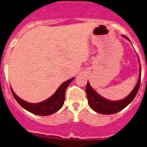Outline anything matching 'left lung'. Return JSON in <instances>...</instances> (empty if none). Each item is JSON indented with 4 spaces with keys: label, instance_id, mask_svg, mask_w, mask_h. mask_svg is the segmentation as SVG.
I'll list each match as a JSON object with an SVG mask.
<instances>
[{
    "label": "left lung",
    "instance_id": "left-lung-1",
    "mask_svg": "<svg viewBox=\"0 0 147 147\" xmlns=\"http://www.w3.org/2000/svg\"><path fill=\"white\" fill-rule=\"evenodd\" d=\"M123 38L130 41L129 38H127L124 35H123ZM140 80H141V66L139 67V80L136 86L125 98L119 100V101H109V100L104 98L103 97L99 95L90 85L89 82H87L86 86V93L90 107L93 110H94L100 114H113L122 110L123 109L129 105L133 101V99L135 98L139 90V86H140Z\"/></svg>",
    "mask_w": 147,
    "mask_h": 147
}]
</instances>
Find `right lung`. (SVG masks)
Returning <instances> with one entry per match:
<instances>
[{"label":"right lung","mask_w":147,"mask_h":147,"mask_svg":"<svg viewBox=\"0 0 147 147\" xmlns=\"http://www.w3.org/2000/svg\"><path fill=\"white\" fill-rule=\"evenodd\" d=\"M73 80L74 78H71L70 80L65 81L58 87L56 92L50 98H49L48 99H46L43 102H39V103H29V102H25L24 100L20 98L15 94L11 88V90L15 99L16 100V102L26 110L29 111L30 113L35 114V115L49 116V115H51V114H53L56 112H57L63 106L64 98H65L66 89Z\"/></svg>","instance_id":"add662e5"}]
</instances>
